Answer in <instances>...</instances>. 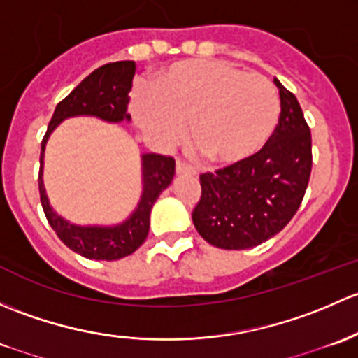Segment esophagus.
Returning a JSON list of instances; mask_svg holds the SVG:
<instances>
[{
	"instance_id": "1",
	"label": "esophagus",
	"mask_w": 358,
	"mask_h": 358,
	"mask_svg": "<svg viewBox=\"0 0 358 358\" xmlns=\"http://www.w3.org/2000/svg\"><path fill=\"white\" fill-rule=\"evenodd\" d=\"M176 172H178V176H184V174H196V171H194L191 165L184 164V162L178 160V164H176Z\"/></svg>"
}]
</instances>
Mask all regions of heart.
I'll use <instances>...</instances> for the list:
<instances>
[{
  "instance_id": "b5f03b06",
  "label": "heart",
  "mask_w": 358,
  "mask_h": 358,
  "mask_svg": "<svg viewBox=\"0 0 358 358\" xmlns=\"http://www.w3.org/2000/svg\"><path fill=\"white\" fill-rule=\"evenodd\" d=\"M131 112L158 145L179 141L191 124V139L206 160L234 165L271 141L281 101L265 76L224 60H193L158 73L153 91H136Z\"/></svg>"
}]
</instances>
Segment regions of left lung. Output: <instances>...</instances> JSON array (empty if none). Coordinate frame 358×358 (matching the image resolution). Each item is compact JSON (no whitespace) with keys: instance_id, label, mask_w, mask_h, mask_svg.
Returning a JSON list of instances; mask_svg holds the SVG:
<instances>
[{"instance_id":"left-lung-1","label":"left lung","mask_w":358,"mask_h":358,"mask_svg":"<svg viewBox=\"0 0 358 358\" xmlns=\"http://www.w3.org/2000/svg\"><path fill=\"white\" fill-rule=\"evenodd\" d=\"M281 117L271 141L253 157L200 176L193 224L205 241L246 250L267 241L300 208L312 172V136L296 96L278 79Z\"/></svg>"}]
</instances>
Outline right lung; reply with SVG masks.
Masks as SVG:
<instances>
[{"mask_svg":"<svg viewBox=\"0 0 358 358\" xmlns=\"http://www.w3.org/2000/svg\"><path fill=\"white\" fill-rule=\"evenodd\" d=\"M136 64L132 60L113 62L91 72L67 98L55 108L48 131L41 143V167H39V196L48 222L58 238L79 255L90 260H119L134 253L145 243L150 231V212L157 198L167 189L176 174V162L172 157L157 153L141 155L143 193L138 208L127 220L117 226H77L58 215L51 208L43 184L44 148L48 138L58 124L70 117H96L110 124L131 120L127 113L129 91Z\"/></svg>","mask_w":358,"mask_h":358,"instance_id":"right-lung-1","label":"right lung"}]
</instances>
